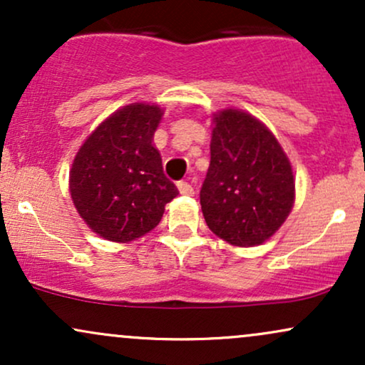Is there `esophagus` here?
<instances>
[{"instance_id":"obj_1","label":"esophagus","mask_w":365,"mask_h":365,"mask_svg":"<svg viewBox=\"0 0 365 365\" xmlns=\"http://www.w3.org/2000/svg\"><path fill=\"white\" fill-rule=\"evenodd\" d=\"M177 185H178L180 194H183V195H192V194H194V187H192L188 182H183V180H182V182H178Z\"/></svg>"}]
</instances>
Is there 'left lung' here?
Here are the masks:
<instances>
[{
  "instance_id": "left-lung-1",
  "label": "left lung",
  "mask_w": 365,
  "mask_h": 365,
  "mask_svg": "<svg viewBox=\"0 0 365 365\" xmlns=\"http://www.w3.org/2000/svg\"><path fill=\"white\" fill-rule=\"evenodd\" d=\"M212 121L211 163L200 188L204 220L228 244L261 245L293 207L292 165L273 133L249 113L223 110Z\"/></svg>"
}]
</instances>
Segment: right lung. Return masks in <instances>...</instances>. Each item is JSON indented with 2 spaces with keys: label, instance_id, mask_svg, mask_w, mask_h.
I'll list each match as a JSON object with an SVG mask.
<instances>
[{
  "label": "right lung",
  "instance_id": "add662e5",
  "mask_svg": "<svg viewBox=\"0 0 365 365\" xmlns=\"http://www.w3.org/2000/svg\"><path fill=\"white\" fill-rule=\"evenodd\" d=\"M161 116L156 104H128L104 120L73 159L70 194L75 207L106 240L125 244L145 235L178 194L153 145Z\"/></svg>",
  "mask_w": 365,
  "mask_h": 365
}]
</instances>
